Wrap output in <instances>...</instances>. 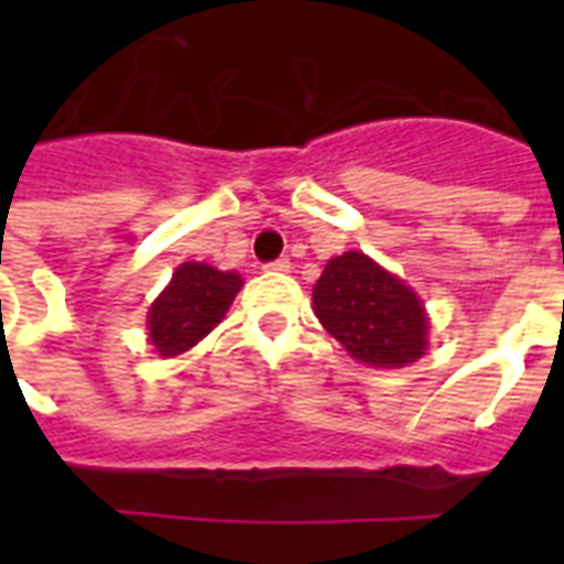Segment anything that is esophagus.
Masks as SVG:
<instances>
[{"instance_id":"1","label":"esophagus","mask_w":564,"mask_h":564,"mask_svg":"<svg viewBox=\"0 0 564 564\" xmlns=\"http://www.w3.org/2000/svg\"><path fill=\"white\" fill-rule=\"evenodd\" d=\"M263 269L265 272H290V260H286V257H278L272 263H265Z\"/></svg>"}]
</instances>
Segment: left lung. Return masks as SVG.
<instances>
[{
    "label": "left lung",
    "mask_w": 564,
    "mask_h": 564,
    "mask_svg": "<svg viewBox=\"0 0 564 564\" xmlns=\"http://www.w3.org/2000/svg\"><path fill=\"white\" fill-rule=\"evenodd\" d=\"M325 330L375 369H403L427 351V313L415 292L362 251L327 260L313 286Z\"/></svg>",
    "instance_id": "8db88e82"
}]
</instances>
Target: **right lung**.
<instances>
[{
  "label": "right lung",
  "mask_w": 564,
  "mask_h": 564,
  "mask_svg": "<svg viewBox=\"0 0 564 564\" xmlns=\"http://www.w3.org/2000/svg\"><path fill=\"white\" fill-rule=\"evenodd\" d=\"M242 278L207 263H181L170 286L149 310V339L161 357L189 351L219 325L237 299Z\"/></svg>",
  "instance_id": "right-lung-1"
}]
</instances>
